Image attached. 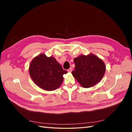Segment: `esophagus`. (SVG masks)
<instances>
[{"mask_svg": "<svg viewBox=\"0 0 132 132\" xmlns=\"http://www.w3.org/2000/svg\"><path fill=\"white\" fill-rule=\"evenodd\" d=\"M72 70H73L72 68H69V69H68V72H69V73H71V71H72Z\"/></svg>", "mask_w": 132, "mask_h": 132, "instance_id": "1", "label": "esophagus"}]
</instances>
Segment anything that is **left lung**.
<instances>
[{"instance_id":"1","label":"left lung","mask_w":132,"mask_h":132,"mask_svg":"<svg viewBox=\"0 0 132 132\" xmlns=\"http://www.w3.org/2000/svg\"><path fill=\"white\" fill-rule=\"evenodd\" d=\"M75 69L71 73L84 87H90L101 81L106 67L101 59L94 54L81 55L74 59Z\"/></svg>"}]
</instances>
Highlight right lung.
<instances>
[{
  "label": "right lung",
  "mask_w": 132,
  "mask_h": 132,
  "mask_svg": "<svg viewBox=\"0 0 132 132\" xmlns=\"http://www.w3.org/2000/svg\"><path fill=\"white\" fill-rule=\"evenodd\" d=\"M29 73L34 82L41 88L52 91L61 86L63 75L67 71L62 68L54 57L41 54L30 63Z\"/></svg>",
  "instance_id": "1"
}]
</instances>
